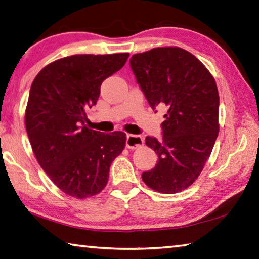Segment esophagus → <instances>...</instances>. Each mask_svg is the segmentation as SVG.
<instances>
[{"mask_svg":"<svg viewBox=\"0 0 259 259\" xmlns=\"http://www.w3.org/2000/svg\"><path fill=\"white\" fill-rule=\"evenodd\" d=\"M143 145H144V138L142 137V136H138V135L126 136V142H125L126 148L137 149L139 147H142Z\"/></svg>","mask_w":259,"mask_h":259,"instance_id":"esophagus-1","label":"esophagus"}]
</instances>
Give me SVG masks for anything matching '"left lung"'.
<instances>
[{
  "label": "left lung",
  "instance_id": "obj_1",
  "mask_svg": "<svg viewBox=\"0 0 259 259\" xmlns=\"http://www.w3.org/2000/svg\"><path fill=\"white\" fill-rule=\"evenodd\" d=\"M130 65L152 109H167L161 142L146 137L158 161L142 179L155 191L177 194L198 179L218 138L215 79L195 55L176 46L135 54Z\"/></svg>",
  "mask_w": 259,
  "mask_h": 259
}]
</instances>
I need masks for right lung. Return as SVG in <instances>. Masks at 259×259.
<instances>
[{"instance_id":"1","label":"right lung","mask_w":259,"mask_h":259,"mask_svg":"<svg viewBox=\"0 0 259 259\" xmlns=\"http://www.w3.org/2000/svg\"><path fill=\"white\" fill-rule=\"evenodd\" d=\"M129 53L77 54L54 61L31 83L25 123L37 162L64 194L95 196L109 181L110 166L125 147L123 131L83 124L102 82L125 64Z\"/></svg>"}]
</instances>
